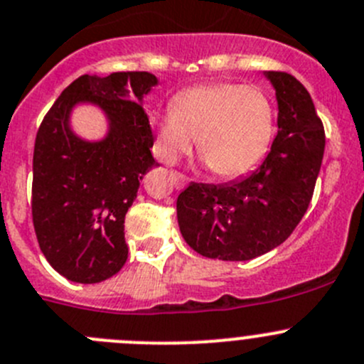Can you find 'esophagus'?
<instances>
[{"mask_svg": "<svg viewBox=\"0 0 364 364\" xmlns=\"http://www.w3.org/2000/svg\"><path fill=\"white\" fill-rule=\"evenodd\" d=\"M173 180H175V188L180 189V188H184L186 184H188V176L182 175V173H173Z\"/></svg>", "mask_w": 364, "mask_h": 364, "instance_id": "1", "label": "esophagus"}]
</instances>
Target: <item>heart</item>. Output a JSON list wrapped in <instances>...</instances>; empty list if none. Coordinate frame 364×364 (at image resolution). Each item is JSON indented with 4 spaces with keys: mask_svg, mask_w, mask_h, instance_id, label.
Segmentation results:
<instances>
[{
    "mask_svg": "<svg viewBox=\"0 0 364 364\" xmlns=\"http://www.w3.org/2000/svg\"><path fill=\"white\" fill-rule=\"evenodd\" d=\"M155 151L173 164L193 146L214 175L234 178L259 164L272 144L275 109L262 89L241 84L191 87L173 98L171 110L151 117Z\"/></svg>",
    "mask_w": 364,
    "mask_h": 364,
    "instance_id": "b5f03b06",
    "label": "heart"
}]
</instances>
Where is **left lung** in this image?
<instances>
[{
    "label": "left lung",
    "mask_w": 364,
    "mask_h": 364,
    "mask_svg": "<svg viewBox=\"0 0 364 364\" xmlns=\"http://www.w3.org/2000/svg\"><path fill=\"white\" fill-rule=\"evenodd\" d=\"M275 87L277 136L262 164L228 184L191 182L176 198L186 243L200 255L250 261L291 236L313 198L325 150L323 123L307 89L284 71H266Z\"/></svg>",
    "instance_id": "1"
}]
</instances>
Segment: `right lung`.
<instances>
[{
	"label": "right lung",
	"mask_w": 364,
	"mask_h": 364,
	"mask_svg": "<svg viewBox=\"0 0 364 364\" xmlns=\"http://www.w3.org/2000/svg\"><path fill=\"white\" fill-rule=\"evenodd\" d=\"M154 85L157 78L146 71L82 75L41 123L33 148V228L48 262L73 282H102L127 262L124 214L143 176L159 166L143 107ZM84 101L106 112L105 140L84 141L68 127L72 107Z\"/></svg>",
	"instance_id": "obj_1"
}]
</instances>
